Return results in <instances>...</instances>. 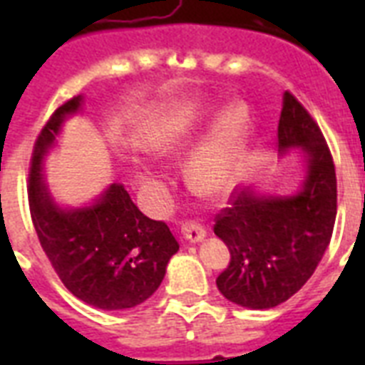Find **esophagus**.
Masks as SVG:
<instances>
[{"instance_id": "1", "label": "esophagus", "mask_w": 365, "mask_h": 365, "mask_svg": "<svg viewBox=\"0 0 365 365\" xmlns=\"http://www.w3.org/2000/svg\"><path fill=\"white\" fill-rule=\"evenodd\" d=\"M182 235L187 240H191V242H199V240H202L206 237V231L200 223L193 222V220H187V222L182 223Z\"/></svg>"}]
</instances>
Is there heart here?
<instances>
[{"mask_svg":"<svg viewBox=\"0 0 365 365\" xmlns=\"http://www.w3.org/2000/svg\"><path fill=\"white\" fill-rule=\"evenodd\" d=\"M202 121V113L189 111L187 115L166 126L159 142V153L165 157H180L189 148L195 130ZM248 128V113L242 106H233L217 119L210 138L189 160L187 185L200 197H223L233 187L239 174L240 151ZM151 182V180H149Z\"/></svg>","mask_w":365,"mask_h":365,"instance_id":"heart-1","label":"heart"}]
</instances>
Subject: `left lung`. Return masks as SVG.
Segmentation results:
<instances>
[{
    "instance_id": "8db88e82",
    "label": "left lung",
    "mask_w": 365,
    "mask_h": 365,
    "mask_svg": "<svg viewBox=\"0 0 365 365\" xmlns=\"http://www.w3.org/2000/svg\"><path fill=\"white\" fill-rule=\"evenodd\" d=\"M278 145H299L309 157L299 193L280 199L235 189L214 220V233L231 254L216 278L217 289L248 309L277 307L303 288L328 250L337 216L331 151L318 123L289 91L284 93Z\"/></svg>"
}]
</instances>
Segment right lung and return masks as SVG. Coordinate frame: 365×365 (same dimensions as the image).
Wrapping results in <instances>:
<instances>
[{
	"label": "right lung",
	"mask_w": 365,
	"mask_h": 365,
	"mask_svg": "<svg viewBox=\"0 0 365 365\" xmlns=\"http://www.w3.org/2000/svg\"><path fill=\"white\" fill-rule=\"evenodd\" d=\"M81 104L58 106L31 151L28 202L37 239L58 278L77 299L104 311L130 309L153 295L180 244L165 222L138 210L123 185L113 183L91 208L60 210L41 180V159L64 115Z\"/></svg>",
	"instance_id": "obj_1"
}]
</instances>
